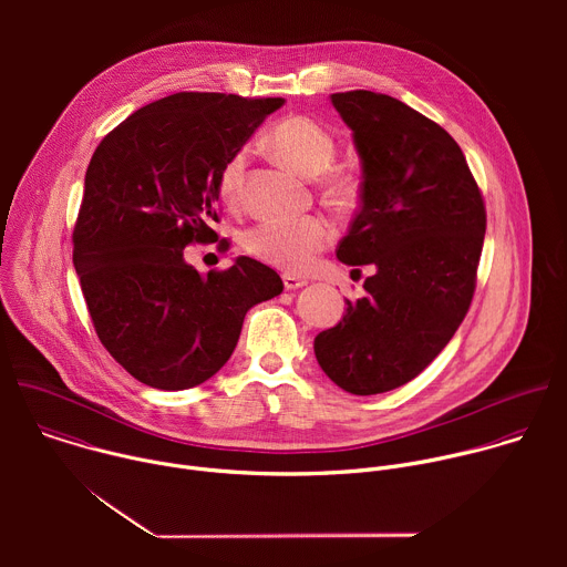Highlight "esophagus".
I'll return each instance as SVG.
<instances>
[{"label":"esophagus","mask_w":567,"mask_h":567,"mask_svg":"<svg viewBox=\"0 0 567 567\" xmlns=\"http://www.w3.org/2000/svg\"><path fill=\"white\" fill-rule=\"evenodd\" d=\"M282 285H285V289H300V287H305L307 285V280L305 278H298V276H291V274H285L282 276Z\"/></svg>","instance_id":"obj_1"}]
</instances>
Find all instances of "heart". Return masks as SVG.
Segmentation results:
<instances>
[{"label": "heart", "instance_id": "b5f03b06", "mask_svg": "<svg viewBox=\"0 0 567 567\" xmlns=\"http://www.w3.org/2000/svg\"><path fill=\"white\" fill-rule=\"evenodd\" d=\"M269 150L282 158L287 166L305 177H316L328 171L337 145L330 132L307 116L282 118L267 136ZM249 161V150H237L221 171L219 193L226 204H235L239 197L241 182ZM334 239V226L320 215H307L298 219H269L247 230L245 245L247 254L260 262L280 271H302L311 265Z\"/></svg>", "mask_w": 567, "mask_h": 567}]
</instances>
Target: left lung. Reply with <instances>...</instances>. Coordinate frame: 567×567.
Masks as SVG:
<instances>
[{"instance_id":"left-lung-1","label":"left lung","mask_w":567,"mask_h":567,"mask_svg":"<svg viewBox=\"0 0 567 567\" xmlns=\"http://www.w3.org/2000/svg\"><path fill=\"white\" fill-rule=\"evenodd\" d=\"M361 158V208L337 258L372 265L365 296L313 339L339 388L379 394L415 379L464 320L482 254V195L453 136L385 94H332Z\"/></svg>"}]
</instances>
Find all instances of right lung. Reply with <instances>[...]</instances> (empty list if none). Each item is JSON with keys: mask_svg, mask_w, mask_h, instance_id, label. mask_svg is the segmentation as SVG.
Segmentation results:
<instances>
[{"mask_svg": "<svg viewBox=\"0 0 567 567\" xmlns=\"http://www.w3.org/2000/svg\"><path fill=\"white\" fill-rule=\"evenodd\" d=\"M282 103L179 92L127 116L90 161L73 267L101 343L145 385L186 390L210 379L247 311L282 291L280 276L254 258L206 276L184 258L193 241L217 239L226 161Z\"/></svg>", "mask_w": 567, "mask_h": 567, "instance_id": "obj_1", "label": "right lung"}]
</instances>
